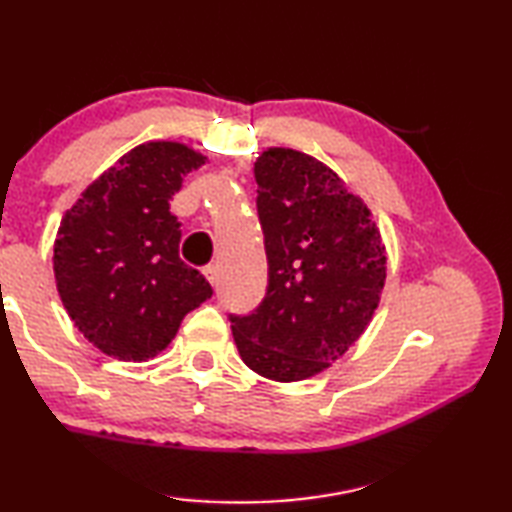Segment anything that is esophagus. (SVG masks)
<instances>
[{
	"instance_id": "34e87169",
	"label": "esophagus",
	"mask_w": 512,
	"mask_h": 512,
	"mask_svg": "<svg viewBox=\"0 0 512 512\" xmlns=\"http://www.w3.org/2000/svg\"><path fill=\"white\" fill-rule=\"evenodd\" d=\"M205 277L207 280H210V284L212 287H216V284H219V268H216L214 264H210V266H205Z\"/></svg>"
}]
</instances>
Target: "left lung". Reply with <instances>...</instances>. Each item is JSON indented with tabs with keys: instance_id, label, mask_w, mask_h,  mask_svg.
Listing matches in <instances>:
<instances>
[{
	"instance_id": "1",
	"label": "left lung",
	"mask_w": 512,
	"mask_h": 512,
	"mask_svg": "<svg viewBox=\"0 0 512 512\" xmlns=\"http://www.w3.org/2000/svg\"><path fill=\"white\" fill-rule=\"evenodd\" d=\"M268 259L266 296L230 316L250 370L300 381L327 370L366 332L386 282V246L363 198L311 155L273 146L255 162Z\"/></svg>"
}]
</instances>
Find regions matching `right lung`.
Listing matches in <instances>:
<instances>
[{
    "label": "right lung",
    "instance_id": "obj_1",
    "mask_svg": "<svg viewBox=\"0 0 512 512\" xmlns=\"http://www.w3.org/2000/svg\"><path fill=\"white\" fill-rule=\"evenodd\" d=\"M205 155L180 142H146L103 171L60 221L54 241L58 296L94 348L149 361L212 287L178 255L169 201Z\"/></svg>",
    "mask_w": 512,
    "mask_h": 512
}]
</instances>
